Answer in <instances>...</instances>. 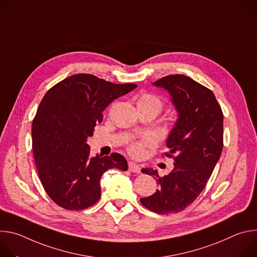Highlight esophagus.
Returning a JSON list of instances; mask_svg holds the SVG:
<instances>
[{
  "instance_id": "34e87169",
  "label": "esophagus",
  "mask_w": 257,
  "mask_h": 257,
  "mask_svg": "<svg viewBox=\"0 0 257 257\" xmlns=\"http://www.w3.org/2000/svg\"><path fill=\"white\" fill-rule=\"evenodd\" d=\"M128 167H129V171L130 172H133V173H140V167L137 165V164H135V163H133V162H129L128 163Z\"/></svg>"
}]
</instances>
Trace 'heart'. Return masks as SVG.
I'll return each instance as SVG.
<instances>
[{"label":"heart","mask_w":257,"mask_h":257,"mask_svg":"<svg viewBox=\"0 0 257 257\" xmlns=\"http://www.w3.org/2000/svg\"><path fill=\"white\" fill-rule=\"evenodd\" d=\"M137 105L145 106V107H150L154 111H156L158 114L162 111V108L164 106L163 100L156 94L152 93H145L142 94L137 101ZM155 143V140L151 136H145L141 142H134L130 145L129 152L132 156L139 157L143 154V145H153Z\"/></svg>","instance_id":"b5f03b06"}]
</instances>
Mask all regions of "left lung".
<instances>
[{
	"label": "left lung",
	"mask_w": 257,
	"mask_h": 257,
	"mask_svg": "<svg viewBox=\"0 0 257 257\" xmlns=\"http://www.w3.org/2000/svg\"><path fill=\"white\" fill-rule=\"evenodd\" d=\"M171 95L178 118L167 138L174 169L164 177L150 168L159 189L140 202L152 211L176 213L189 206L206 186L223 151L224 116L212 91L188 76H165L153 83Z\"/></svg>",
	"instance_id": "8db88e82"
}]
</instances>
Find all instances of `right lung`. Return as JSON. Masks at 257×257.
Returning a JSON list of instances; mask_svg holds the SVG:
<instances>
[{
  "mask_svg": "<svg viewBox=\"0 0 257 257\" xmlns=\"http://www.w3.org/2000/svg\"><path fill=\"white\" fill-rule=\"evenodd\" d=\"M136 87L76 74L45 94L32 122V151L46 192L61 207L91 206L100 197L102 174L114 168L127 171V161L120 154L90 157L86 141L102 121L103 109Z\"/></svg>",
  "mask_w": 257,
  "mask_h": 257,
  "instance_id": "right-lung-1",
  "label": "right lung"
}]
</instances>
